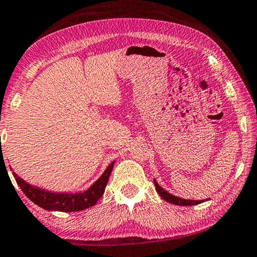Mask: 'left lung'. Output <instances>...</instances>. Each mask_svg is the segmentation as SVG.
<instances>
[{
	"mask_svg": "<svg viewBox=\"0 0 257 257\" xmlns=\"http://www.w3.org/2000/svg\"><path fill=\"white\" fill-rule=\"evenodd\" d=\"M154 186H156L157 192L159 193V195L165 200V201L174 203V205H178V206H194V205H199V203L203 202V200H199V201H198V200H185V199L178 198V196L172 195V194H170V193H167L166 191H165L163 187H160V186L157 184L156 180H154Z\"/></svg>",
	"mask_w": 257,
	"mask_h": 257,
	"instance_id": "obj_1",
	"label": "left lung"
}]
</instances>
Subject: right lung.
<instances>
[{"instance_id":"obj_1","label":"right lung","mask_w":257,"mask_h":257,"mask_svg":"<svg viewBox=\"0 0 257 257\" xmlns=\"http://www.w3.org/2000/svg\"><path fill=\"white\" fill-rule=\"evenodd\" d=\"M112 168H113V163L110 164L104 174L87 191L78 194H62V193L58 194V193L45 192L43 189L27 184L20 177H17V174H14V177L24 194L42 208L59 210V212H79L96 205L98 200L103 196Z\"/></svg>"}]
</instances>
